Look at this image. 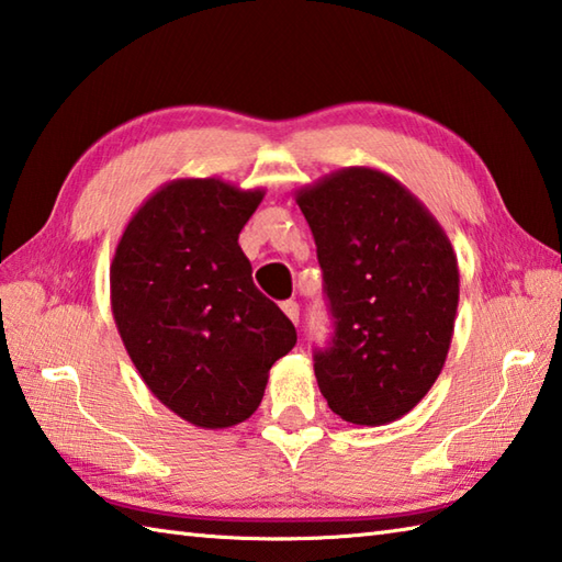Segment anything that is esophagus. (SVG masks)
Wrapping results in <instances>:
<instances>
[{"label": "esophagus", "mask_w": 562, "mask_h": 562, "mask_svg": "<svg viewBox=\"0 0 562 562\" xmlns=\"http://www.w3.org/2000/svg\"><path fill=\"white\" fill-rule=\"evenodd\" d=\"M282 312L284 314H288V318H290V322L296 326V324H300V304H296V302H282Z\"/></svg>", "instance_id": "obj_1"}]
</instances>
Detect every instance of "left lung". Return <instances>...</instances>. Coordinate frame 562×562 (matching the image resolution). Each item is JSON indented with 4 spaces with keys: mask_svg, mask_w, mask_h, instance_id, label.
Masks as SVG:
<instances>
[{
    "mask_svg": "<svg viewBox=\"0 0 562 562\" xmlns=\"http://www.w3.org/2000/svg\"><path fill=\"white\" fill-rule=\"evenodd\" d=\"M310 224L334 316L314 353L331 412L358 426L402 419L441 375L460 272L434 214L375 168H344L294 192Z\"/></svg>",
    "mask_w": 562,
    "mask_h": 562,
    "instance_id": "left-lung-1",
    "label": "left lung"
}]
</instances>
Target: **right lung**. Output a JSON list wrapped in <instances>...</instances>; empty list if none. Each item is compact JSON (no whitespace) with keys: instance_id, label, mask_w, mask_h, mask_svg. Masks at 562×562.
Instances as JSON below:
<instances>
[{"instance_id":"obj_1","label":"right lung","mask_w":562,"mask_h":562,"mask_svg":"<svg viewBox=\"0 0 562 562\" xmlns=\"http://www.w3.org/2000/svg\"><path fill=\"white\" fill-rule=\"evenodd\" d=\"M262 196L218 178L162 184L131 216L109 270L112 314L138 375L200 428L246 422L274 360L296 344L238 246Z\"/></svg>"}]
</instances>
